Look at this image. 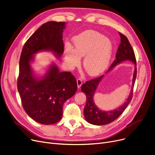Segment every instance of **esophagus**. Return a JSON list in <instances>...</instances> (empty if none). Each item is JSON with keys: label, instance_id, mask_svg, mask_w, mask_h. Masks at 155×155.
<instances>
[{"label": "esophagus", "instance_id": "1", "mask_svg": "<svg viewBox=\"0 0 155 155\" xmlns=\"http://www.w3.org/2000/svg\"><path fill=\"white\" fill-rule=\"evenodd\" d=\"M77 85H78V87L79 88L81 86L82 84H83V80L81 79H77Z\"/></svg>", "mask_w": 155, "mask_h": 155}]
</instances>
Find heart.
<instances>
[{"label":"heart","mask_w":155,"mask_h":155,"mask_svg":"<svg viewBox=\"0 0 155 155\" xmlns=\"http://www.w3.org/2000/svg\"><path fill=\"white\" fill-rule=\"evenodd\" d=\"M74 49L65 47V59L71 68L78 66L83 57V66L88 74L94 76L105 71L109 65L113 44L108 38L94 30H87L73 38Z\"/></svg>","instance_id":"obj_1"}]
</instances>
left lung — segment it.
Returning a JSON list of instances; mask_svg holds the SVG:
<instances>
[{
  "mask_svg": "<svg viewBox=\"0 0 155 155\" xmlns=\"http://www.w3.org/2000/svg\"><path fill=\"white\" fill-rule=\"evenodd\" d=\"M119 35L120 36V43L117 50L115 60L110 65L106 74L113 69L117 64L124 61H130L135 65L133 79H132V86L127 99L122 105L113 110L103 111L95 105L93 97L99 83L105 75H102L97 78L88 81L82 85L81 90L86 95V104L84 109L85 119L90 124L97 125V126L106 125L117 119L123 113L132 98V93H133L134 85L137 75L136 60L134 50L132 49L127 38L120 33H119Z\"/></svg>",
  "mask_w": 155,
  "mask_h": 155,
  "instance_id": "left-lung-1",
  "label": "left lung"
}]
</instances>
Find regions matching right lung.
Returning a JSON list of instances; mask_svg holds the SVG:
<instances>
[{
    "label": "right lung",
    "instance_id": "right-lung-1",
    "mask_svg": "<svg viewBox=\"0 0 155 155\" xmlns=\"http://www.w3.org/2000/svg\"><path fill=\"white\" fill-rule=\"evenodd\" d=\"M65 22L42 25L23 46L19 59L18 90L26 114L41 124H54L62 119L64 102L77 91L76 79L69 72H60L51 64L41 77L33 71L31 62L41 51H51L58 58L64 52L62 33Z\"/></svg>",
    "mask_w": 155,
    "mask_h": 155
}]
</instances>
